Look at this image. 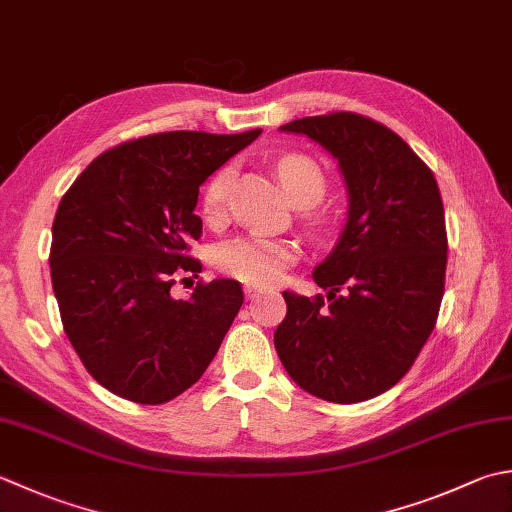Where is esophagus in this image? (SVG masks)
<instances>
[{"mask_svg":"<svg viewBox=\"0 0 512 512\" xmlns=\"http://www.w3.org/2000/svg\"><path fill=\"white\" fill-rule=\"evenodd\" d=\"M262 293H264V288L257 286V284H246V286H244V295H246L248 299H255V297H259Z\"/></svg>","mask_w":512,"mask_h":512,"instance_id":"esophagus-1","label":"esophagus"}]
</instances>
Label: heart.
Instances as JSON below:
<instances>
[{
    "label": "heart",
    "instance_id": "1",
    "mask_svg": "<svg viewBox=\"0 0 512 512\" xmlns=\"http://www.w3.org/2000/svg\"><path fill=\"white\" fill-rule=\"evenodd\" d=\"M277 173L282 179L288 199L293 204L308 202L315 206L326 190L324 170L317 162L290 153L277 162ZM228 188V170L222 168L210 177L204 188L202 208L206 217L222 213ZM297 259V248L288 239L268 237H235L219 244L215 250V264L222 273L242 279L248 284H275L284 277L286 268Z\"/></svg>",
    "mask_w": 512,
    "mask_h": 512
}]
</instances>
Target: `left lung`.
Segmentation results:
<instances>
[{"mask_svg":"<svg viewBox=\"0 0 512 512\" xmlns=\"http://www.w3.org/2000/svg\"><path fill=\"white\" fill-rule=\"evenodd\" d=\"M337 159L348 195L342 235L313 270L317 295L284 290L275 350L290 379L335 404H357L402 379L437 322L446 219L430 168L393 130L355 113L279 126Z\"/></svg>","mask_w":512,"mask_h":512,"instance_id":"left-lung-1","label":"left lung"}]
</instances>
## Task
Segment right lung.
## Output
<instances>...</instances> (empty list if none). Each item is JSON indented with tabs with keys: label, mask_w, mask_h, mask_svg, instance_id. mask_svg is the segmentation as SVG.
Instances as JSON below:
<instances>
[{
	"label": "right lung",
	"mask_w": 512,
	"mask_h": 512,
	"mask_svg": "<svg viewBox=\"0 0 512 512\" xmlns=\"http://www.w3.org/2000/svg\"><path fill=\"white\" fill-rule=\"evenodd\" d=\"M262 128L173 130L133 139L88 164L59 202L50 277L66 337L99 384L135 404H164L204 375L244 302L235 279L175 299L197 270L199 186Z\"/></svg>",
	"instance_id": "add662e5"
}]
</instances>
